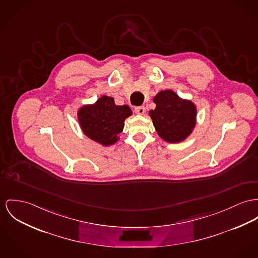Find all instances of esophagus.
Wrapping results in <instances>:
<instances>
[{
	"label": "esophagus",
	"instance_id": "34e87169",
	"mask_svg": "<svg viewBox=\"0 0 258 258\" xmlns=\"http://www.w3.org/2000/svg\"><path fill=\"white\" fill-rule=\"evenodd\" d=\"M135 112L138 115H143L145 113V108L143 106H139V107H136L135 108Z\"/></svg>",
	"mask_w": 258,
	"mask_h": 258
}]
</instances>
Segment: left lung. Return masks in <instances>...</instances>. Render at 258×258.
Returning <instances> with one entry per match:
<instances>
[{"label":"left lung","instance_id":"left-lung-1","mask_svg":"<svg viewBox=\"0 0 258 258\" xmlns=\"http://www.w3.org/2000/svg\"><path fill=\"white\" fill-rule=\"evenodd\" d=\"M156 108L149 112L159 137L175 143L186 139L196 125L194 103L180 99L172 90L161 91L154 97Z\"/></svg>","mask_w":258,"mask_h":258}]
</instances>
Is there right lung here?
I'll use <instances>...</instances> for the list:
<instances>
[{"label":"right lung","instance_id":"add662e5","mask_svg":"<svg viewBox=\"0 0 258 258\" xmlns=\"http://www.w3.org/2000/svg\"><path fill=\"white\" fill-rule=\"evenodd\" d=\"M131 115L128 106H117L112 97L104 95L95 104L82 107L79 111V120L89 139L108 146L118 140L124 119Z\"/></svg>","mask_w":258,"mask_h":258}]
</instances>
